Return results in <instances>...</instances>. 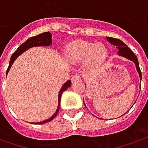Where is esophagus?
Returning <instances> with one entry per match:
<instances>
[{
	"instance_id": "obj_1",
	"label": "esophagus",
	"mask_w": 148,
	"mask_h": 148,
	"mask_svg": "<svg viewBox=\"0 0 148 148\" xmlns=\"http://www.w3.org/2000/svg\"><path fill=\"white\" fill-rule=\"evenodd\" d=\"M79 80H81V75L80 74H75L74 76H72V78H71V81L73 82H78Z\"/></svg>"
}]
</instances>
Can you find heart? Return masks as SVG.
<instances>
[{"instance_id": "1", "label": "heart", "mask_w": 148, "mask_h": 148, "mask_svg": "<svg viewBox=\"0 0 148 148\" xmlns=\"http://www.w3.org/2000/svg\"><path fill=\"white\" fill-rule=\"evenodd\" d=\"M108 50L103 44H95L84 40H74L66 45L65 57L72 64L84 61L90 70H96L107 59Z\"/></svg>"}]
</instances>
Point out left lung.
Instances as JSON below:
<instances>
[{"mask_svg":"<svg viewBox=\"0 0 148 148\" xmlns=\"http://www.w3.org/2000/svg\"><path fill=\"white\" fill-rule=\"evenodd\" d=\"M107 38V40L108 42L111 44V45L116 46V49H118V52H117V54L118 56H121V57H123L126 59H128L130 61H133L135 65V67H136V70H137V72L139 74V78H140V82H141L142 79V73L141 70H140V68H139V65H138V61L137 57L134 55V53L130 50V49L128 48V46L124 44L121 40H118V39H115V38H112V37H106ZM84 103V102H83ZM84 105H85V103H84ZM85 107L87 108V106L85 105ZM129 111V110H128ZM127 111V112H128ZM126 113V112H125Z\"/></svg>","mask_w":148,"mask_h":148,"instance_id":"1","label":"left lung"}]
</instances>
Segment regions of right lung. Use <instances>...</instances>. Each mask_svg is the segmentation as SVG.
<instances>
[{"instance_id":"add662e5","label":"right lung","mask_w":148,"mask_h":148,"mask_svg":"<svg viewBox=\"0 0 148 148\" xmlns=\"http://www.w3.org/2000/svg\"><path fill=\"white\" fill-rule=\"evenodd\" d=\"M52 45V35L50 32H44V33H41L40 35L36 36H33V37H31L29 38L27 40H26L24 42L23 44L19 46L18 49L15 51L14 53H13V55L11 56L10 60V64H9V67L6 70V76L9 71L10 70L11 66L13 65V63L14 62V61L18 58V57H19L21 54H23L24 52H26L27 49H31V48H34V47H48V46H50ZM71 86V81L70 80H68L66 83L63 84V86L61 88V90L59 91V94H58V106H57V110L55 113L53 114V116L51 117H49V119L47 120L43 121H40V122H32L33 124H45L46 122H49V121H51L53 120V118L55 116H57V114L59 112V108H60V105H61V95H62V93L64 91L68 89V87H70Z\"/></svg>"}]
</instances>
